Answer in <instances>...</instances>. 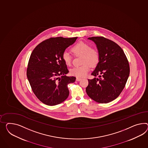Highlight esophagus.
<instances>
[{
	"mask_svg": "<svg viewBox=\"0 0 148 148\" xmlns=\"http://www.w3.org/2000/svg\"><path fill=\"white\" fill-rule=\"evenodd\" d=\"M82 79L80 78H76V81H78V82H79V81H80V80Z\"/></svg>",
	"mask_w": 148,
	"mask_h": 148,
	"instance_id": "34e87169",
	"label": "esophagus"
}]
</instances>
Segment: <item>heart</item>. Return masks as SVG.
<instances>
[{
	"instance_id": "heart-1",
	"label": "heart",
	"mask_w": 148,
	"mask_h": 148,
	"mask_svg": "<svg viewBox=\"0 0 148 148\" xmlns=\"http://www.w3.org/2000/svg\"><path fill=\"white\" fill-rule=\"evenodd\" d=\"M72 53L76 56H82L81 63L79 66L73 67L70 70V74L77 77H83L87 74L90 69V66L95 67L98 64L100 55L98 49L91 47L87 43L80 41L77 42L71 48ZM62 58L65 64L70 66L72 63V57L69 53L64 51L62 53Z\"/></svg>"
}]
</instances>
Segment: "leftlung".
I'll return each instance as SVG.
<instances>
[{
    "mask_svg": "<svg viewBox=\"0 0 148 148\" xmlns=\"http://www.w3.org/2000/svg\"><path fill=\"white\" fill-rule=\"evenodd\" d=\"M97 45L100 61L92 75L98 76L88 79L87 95L101 103L110 102L118 98L125 87L130 73L129 62L123 50L115 42L102 36L88 38Z\"/></svg>",
    "mask_w": 148,
    "mask_h": 148,
    "instance_id": "obj_1",
    "label": "left lung"
}]
</instances>
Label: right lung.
Returning <instances> with one entry per match:
<instances>
[{"mask_svg": "<svg viewBox=\"0 0 148 148\" xmlns=\"http://www.w3.org/2000/svg\"><path fill=\"white\" fill-rule=\"evenodd\" d=\"M77 38L47 39L38 44L30 55L27 77L36 97L47 105L60 104L68 97V85L74 83L76 77L65 76L69 71L62 55Z\"/></svg>", "mask_w": 148, "mask_h": 148, "instance_id": "1", "label": "right lung"}]
</instances>
